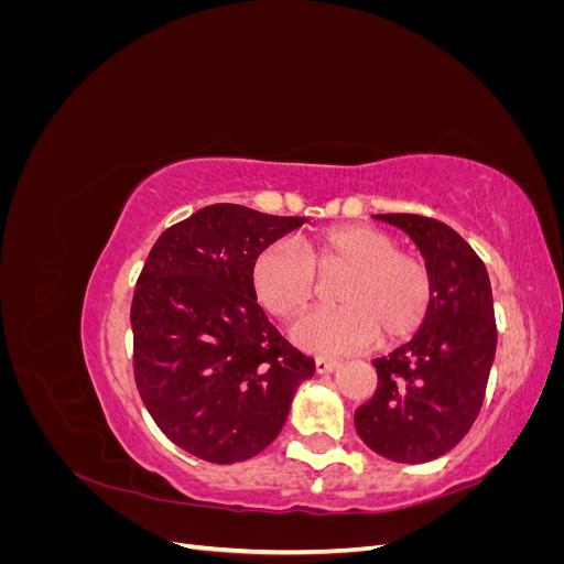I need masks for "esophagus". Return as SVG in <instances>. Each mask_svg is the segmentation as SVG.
<instances>
[{
  "instance_id": "34e87169",
  "label": "esophagus",
  "mask_w": 564,
  "mask_h": 564,
  "mask_svg": "<svg viewBox=\"0 0 564 564\" xmlns=\"http://www.w3.org/2000/svg\"><path fill=\"white\" fill-rule=\"evenodd\" d=\"M340 367L338 360H329V357H317L315 360V371L317 373H329V371H336Z\"/></svg>"
}]
</instances>
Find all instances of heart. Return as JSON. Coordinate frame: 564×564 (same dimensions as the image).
Listing matches in <instances>:
<instances>
[{"mask_svg":"<svg viewBox=\"0 0 564 564\" xmlns=\"http://www.w3.org/2000/svg\"><path fill=\"white\" fill-rule=\"evenodd\" d=\"M336 282V308L303 317L296 344L322 355H344L377 344L412 338L433 311L435 280L423 256L398 249L390 232L365 226H334L305 235L301 245L272 242L256 253L251 286L259 303L280 319H294L317 296L324 278Z\"/></svg>","mask_w":564,"mask_h":564,"instance_id":"1","label":"heart"}]
</instances>
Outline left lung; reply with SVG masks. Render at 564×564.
<instances>
[{
	"label": "left lung",
	"instance_id": "1",
	"mask_svg": "<svg viewBox=\"0 0 564 564\" xmlns=\"http://www.w3.org/2000/svg\"><path fill=\"white\" fill-rule=\"evenodd\" d=\"M402 228L429 261L433 311L409 344L377 357L379 386L357 406L365 445L400 464H425L466 437L485 402L497 352V319L487 268L442 220L419 214H377Z\"/></svg>",
	"mask_w": 564,
	"mask_h": 564
}]
</instances>
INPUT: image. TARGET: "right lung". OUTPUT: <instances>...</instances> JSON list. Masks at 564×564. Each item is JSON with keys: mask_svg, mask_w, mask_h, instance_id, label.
Wrapping results in <instances>:
<instances>
[{"mask_svg": "<svg viewBox=\"0 0 564 564\" xmlns=\"http://www.w3.org/2000/svg\"><path fill=\"white\" fill-rule=\"evenodd\" d=\"M308 218L212 204L166 228L131 301L133 377L160 431L209 464L261 454L315 360L256 303V253Z\"/></svg>", "mask_w": 564, "mask_h": 564, "instance_id": "obj_1", "label": "right lung"}]
</instances>
